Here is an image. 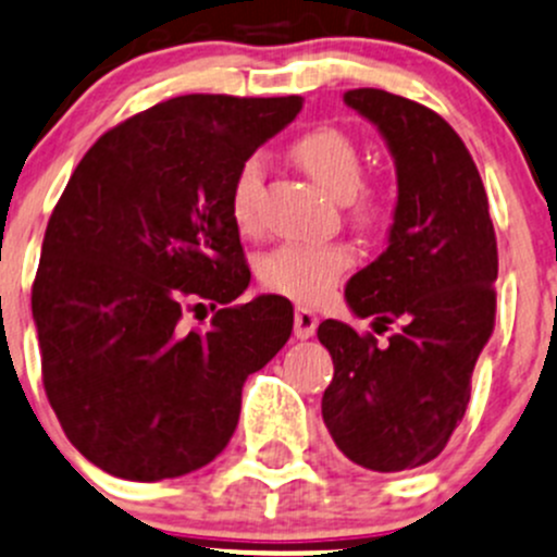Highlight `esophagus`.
Returning <instances> with one entry per match:
<instances>
[{"instance_id":"34e87169","label":"esophagus","mask_w":557,"mask_h":557,"mask_svg":"<svg viewBox=\"0 0 557 557\" xmlns=\"http://www.w3.org/2000/svg\"><path fill=\"white\" fill-rule=\"evenodd\" d=\"M318 323H320V318L312 312V309L298 307L296 314H294L296 338H301V342H304V338H312L314 331H318Z\"/></svg>"}]
</instances>
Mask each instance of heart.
Segmentation results:
<instances>
[{"label":"heart","instance_id":"1","mask_svg":"<svg viewBox=\"0 0 557 557\" xmlns=\"http://www.w3.org/2000/svg\"><path fill=\"white\" fill-rule=\"evenodd\" d=\"M294 157L331 197L342 200L362 221L382 213V195L362 189V154L352 136L338 127H314L294 144ZM263 181V160L250 154L239 162L230 189V213L239 230H253L259 191ZM352 267V250L347 245L285 243L259 259V280L272 294L294 301L312 304L327 296L342 274Z\"/></svg>","mask_w":557,"mask_h":557}]
</instances>
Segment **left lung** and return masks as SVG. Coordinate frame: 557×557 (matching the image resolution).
<instances>
[{"label":"left lung","instance_id":"1","mask_svg":"<svg viewBox=\"0 0 557 557\" xmlns=\"http://www.w3.org/2000/svg\"><path fill=\"white\" fill-rule=\"evenodd\" d=\"M344 103L376 125L397 173L386 250L344 298L357 318L400 327L379 344L342 320L320 323L333 357L323 421L349 461L406 472L435 459L467 411L494 331L496 234L475 162L441 114L376 87Z\"/></svg>","mask_w":557,"mask_h":557}]
</instances>
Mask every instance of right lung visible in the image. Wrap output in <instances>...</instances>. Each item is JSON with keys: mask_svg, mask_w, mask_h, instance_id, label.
<instances>
[{"mask_svg": "<svg viewBox=\"0 0 557 557\" xmlns=\"http://www.w3.org/2000/svg\"><path fill=\"white\" fill-rule=\"evenodd\" d=\"M301 98L178 96L90 146L47 221L32 312L47 400L109 475L165 480L213 461L243 384L294 331L283 296L230 307L250 283L230 189ZM210 302L205 332L183 307Z\"/></svg>", "mask_w": 557, "mask_h": 557, "instance_id": "1", "label": "right lung"}]
</instances>
